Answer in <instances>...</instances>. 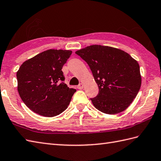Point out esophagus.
Here are the masks:
<instances>
[{"mask_svg": "<svg viewBox=\"0 0 161 161\" xmlns=\"http://www.w3.org/2000/svg\"><path fill=\"white\" fill-rule=\"evenodd\" d=\"M77 88L78 89H80V90L82 89V88H84V85H83V84H80L79 85H78V86H77Z\"/></svg>", "mask_w": 161, "mask_h": 161, "instance_id": "34e87169", "label": "esophagus"}]
</instances>
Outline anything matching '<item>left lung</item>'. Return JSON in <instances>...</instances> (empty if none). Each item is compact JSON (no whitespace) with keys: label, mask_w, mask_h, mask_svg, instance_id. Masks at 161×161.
Listing matches in <instances>:
<instances>
[{"label":"left lung","mask_w":161,"mask_h":161,"mask_svg":"<svg viewBox=\"0 0 161 161\" xmlns=\"http://www.w3.org/2000/svg\"><path fill=\"white\" fill-rule=\"evenodd\" d=\"M86 62L98 87L90 98L100 112L116 114L123 112L137 95L142 84L139 65L121 49L93 45L75 52Z\"/></svg>","instance_id":"obj_1"}]
</instances>
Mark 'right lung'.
Segmentation results:
<instances>
[{"instance_id": "obj_1", "label": "right lung", "mask_w": 161, "mask_h": 161, "mask_svg": "<svg viewBox=\"0 0 161 161\" xmlns=\"http://www.w3.org/2000/svg\"><path fill=\"white\" fill-rule=\"evenodd\" d=\"M71 53L70 50L48 49L20 66L16 75L18 90L32 112L53 117L67 108L76 90L64 84L62 69Z\"/></svg>"}]
</instances>
